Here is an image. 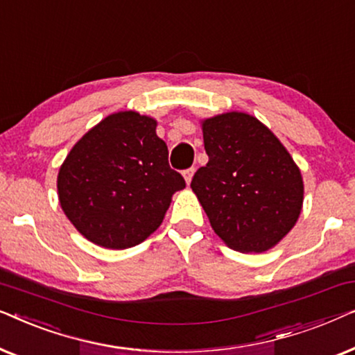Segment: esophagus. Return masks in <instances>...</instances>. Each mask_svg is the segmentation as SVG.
<instances>
[{"label":"esophagus","mask_w":355,"mask_h":355,"mask_svg":"<svg viewBox=\"0 0 355 355\" xmlns=\"http://www.w3.org/2000/svg\"><path fill=\"white\" fill-rule=\"evenodd\" d=\"M193 173H196V168H189V169H186V171L182 173V174H184V179H186V182H187V186H189V184H191V181H192Z\"/></svg>","instance_id":"34e87169"}]
</instances>
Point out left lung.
<instances>
[{
	"label": "left lung",
	"instance_id": "obj_1",
	"mask_svg": "<svg viewBox=\"0 0 355 355\" xmlns=\"http://www.w3.org/2000/svg\"><path fill=\"white\" fill-rule=\"evenodd\" d=\"M208 163L191 187L213 231L231 249L260 254L293 230L302 210L304 182L278 137L247 113L202 121Z\"/></svg>",
	"mask_w": 355,
	"mask_h": 355
}]
</instances>
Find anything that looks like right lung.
<instances>
[{
  "label": "right lung",
  "mask_w": 355,
  "mask_h": 355,
  "mask_svg": "<svg viewBox=\"0 0 355 355\" xmlns=\"http://www.w3.org/2000/svg\"><path fill=\"white\" fill-rule=\"evenodd\" d=\"M186 181L169 168L157 121L135 111L106 116L67 155L58 173L64 215L85 239L129 249L158 230Z\"/></svg>",
  "instance_id": "1"
}]
</instances>
